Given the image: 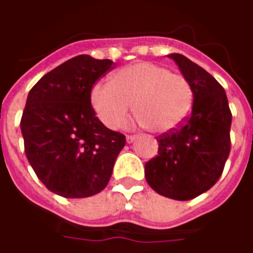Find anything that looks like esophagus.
Instances as JSON below:
<instances>
[{
  "label": "esophagus",
  "instance_id": "obj_1",
  "mask_svg": "<svg viewBox=\"0 0 253 253\" xmlns=\"http://www.w3.org/2000/svg\"><path fill=\"white\" fill-rule=\"evenodd\" d=\"M136 138H138V134H126V141L128 142H133Z\"/></svg>",
  "mask_w": 253,
  "mask_h": 253
}]
</instances>
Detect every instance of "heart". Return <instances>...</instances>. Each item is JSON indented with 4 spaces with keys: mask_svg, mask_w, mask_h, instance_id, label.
<instances>
[{
    "mask_svg": "<svg viewBox=\"0 0 253 253\" xmlns=\"http://www.w3.org/2000/svg\"><path fill=\"white\" fill-rule=\"evenodd\" d=\"M133 101L146 128L166 133L187 119L194 91L182 74L150 62L126 66L113 75L112 83H99L92 88V107L109 128L124 124L132 112Z\"/></svg>",
    "mask_w": 253,
    "mask_h": 253,
    "instance_id": "obj_1",
    "label": "heart"
}]
</instances>
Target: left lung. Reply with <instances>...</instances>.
<instances>
[{"label":"left lung","mask_w":253,"mask_h":253,"mask_svg":"<svg viewBox=\"0 0 253 253\" xmlns=\"http://www.w3.org/2000/svg\"><path fill=\"white\" fill-rule=\"evenodd\" d=\"M194 91L191 112L178 128L156 137L158 154L145 165V178L160 195L190 201L218 182L230 156L231 121L224 88L201 66L170 54Z\"/></svg>","instance_id":"left-lung-1"}]
</instances>
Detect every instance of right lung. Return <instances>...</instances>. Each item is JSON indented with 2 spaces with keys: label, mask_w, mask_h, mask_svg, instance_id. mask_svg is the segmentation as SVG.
Returning <instances> with one entry per match:
<instances>
[{
  "label": "right lung",
  "mask_w": 253,
  "mask_h": 253,
  "mask_svg": "<svg viewBox=\"0 0 253 253\" xmlns=\"http://www.w3.org/2000/svg\"><path fill=\"white\" fill-rule=\"evenodd\" d=\"M115 68L78 55L31 88L21 119L25 153L37 177L64 198H87L108 185L125 136L105 126L91 105L92 87Z\"/></svg>",
  "instance_id": "right-lung-1"
}]
</instances>
